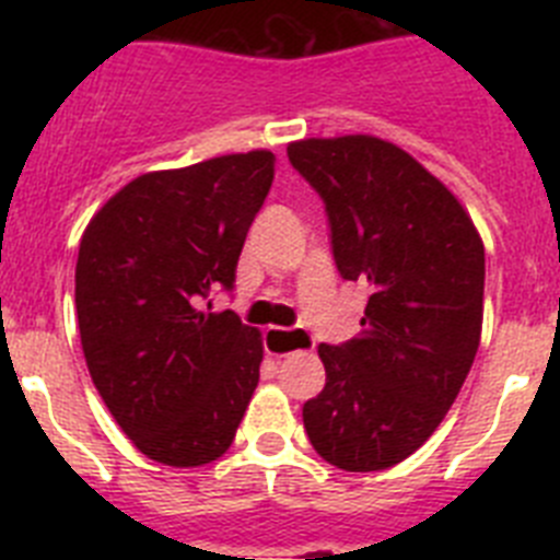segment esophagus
<instances>
[{"label":"esophagus","mask_w":560,"mask_h":560,"mask_svg":"<svg viewBox=\"0 0 560 560\" xmlns=\"http://www.w3.org/2000/svg\"><path fill=\"white\" fill-rule=\"evenodd\" d=\"M264 345L271 355H289L294 350L311 348V336L305 330H283V328H269L264 334Z\"/></svg>","instance_id":"esophagus-1"}]
</instances>
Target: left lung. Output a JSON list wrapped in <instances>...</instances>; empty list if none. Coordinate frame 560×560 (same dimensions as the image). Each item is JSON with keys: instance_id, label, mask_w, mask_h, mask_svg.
Instances as JSON below:
<instances>
[{"instance_id": "left-lung-1", "label": "left lung", "mask_w": 560, "mask_h": 560, "mask_svg": "<svg viewBox=\"0 0 560 560\" xmlns=\"http://www.w3.org/2000/svg\"><path fill=\"white\" fill-rule=\"evenodd\" d=\"M289 162L323 199L341 280L370 285L361 336L319 345L325 387L305 400V432L336 468L381 471L432 438L471 370L482 241L448 187L393 142H291Z\"/></svg>"}]
</instances>
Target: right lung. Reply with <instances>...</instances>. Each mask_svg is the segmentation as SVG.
<instances>
[{
  "label": "right lung",
  "mask_w": 560,
  "mask_h": 560,
  "mask_svg": "<svg viewBox=\"0 0 560 560\" xmlns=\"http://www.w3.org/2000/svg\"><path fill=\"white\" fill-rule=\"evenodd\" d=\"M275 162L271 151H249L145 173L81 237L75 308L89 375L133 446L156 463L219 459L249 407L260 334L235 311L201 305L215 289H235Z\"/></svg>",
  "instance_id": "1"
}]
</instances>
